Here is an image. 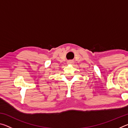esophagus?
Returning <instances> with one entry per match:
<instances>
[{
  "label": "esophagus",
  "mask_w": 128,
  "mask_h": 128,
  "mask_svg": "<svg viewBox=\"0 0 128 128\" xmlns=\"http://www.w3.org/2000/svg\"><path fill=\"white\" fill-rule=\"evenodd\" d=\"M68 64H73V62L72 61V60H69V61L68 62Z\"/></svg>",
  "instance_id": "esophagus-1"
}]
</instances>
